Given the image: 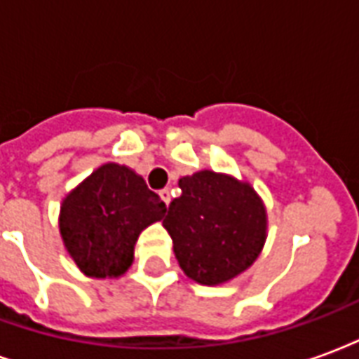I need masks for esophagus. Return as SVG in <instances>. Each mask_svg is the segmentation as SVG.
I'll use <instances>...</instances> for the list:
<instances>
[{
    "label": "esophagus",
    "mask_w": 359,
    "mask_h": 359,
    "mask_svg": "<svg viewBox=\"0 0 359 359\" xmlns=\"http://www.w3.org/2000/svg\"><path fill=\"white\" fill-rule=\"evenodd\" d=\"M159 196H161V200L165 202V205H169V203H171V190H169V188H163V190L159 192Z\"/></svg>",
    "instance_id": "esophagus-1"
}]
</instances>
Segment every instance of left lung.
Masks as SVG:
<instances>
[{"instance_id":"left-lung-1","label":"left lung","mask_w":359,"mask_h":359,"mask_svg":"<svg viewBox=\"0 0 359 359\" xmlns=\"http://www.w3.org/2000/svg\"><path fill=\"white\" fill-rule=\"evenodd\" d=\"M163 226L180 269L200 285H223L254 264L267 236V213L248 182L213 171L179 180Z\"/></svg>"}]
</instances>
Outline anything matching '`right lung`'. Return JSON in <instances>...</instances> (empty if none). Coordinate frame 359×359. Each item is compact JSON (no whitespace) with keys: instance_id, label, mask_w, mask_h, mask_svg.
<instances>
[{"instance_id":"1","label":"right lung","mask_w":359,"mask_h":359,"mask_svg":"<svg viewBox=\"0 0 359 359\" xmlns=\"http://www.w3.org/2000/svg\"><path fill=\"white\" fill-rule=\"evenodd\" d=\"M161 198L125 165L105 163L61 203L59 231L86 277H121L134 259L140 233L165 215Z\"/></svg>"}]
</instances>
